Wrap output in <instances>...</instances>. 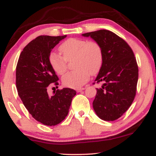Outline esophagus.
Here are the masks:
<instances>
[{"mask_svg": "<svg viewBox=\"0 0 156 156\" xmlns=\"http://www.w3.org/2000/svg\"><path fill=\"white\" fill-rule=\"evenodd\" d=\"M84 89L85 87H82V88H79L76 89V91H77V92H80V91H82V90H84Z\"/></svg>", "mask_w": 156, "mask_h": 156, "instance_id": "34e87169", "label": "esophagus"}]
</instances>
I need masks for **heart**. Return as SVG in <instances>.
<instances>
[{
	"label": "heart",
	"instance_id": "heart-1",
	"mask_svg": "<svg viewBox=\"0 0 156 156\" xmlns=\"http://www.w3.org/2000/svg\"><path fill=\"white\" fill-rule=\"evenodd\" d=\"M62 55L52 52L49 56V63L53 71L62 75L67 68V61L75 59L73 72H67L62 81L65 87L80 88L89 80L91 74L99 72L103 64V50L95 41L80 38H70L59 47Z\"/></svg>",
	"mask_w": 156,
	"mask_h": 156
}]
</instances>
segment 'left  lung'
Returning a JSON list of instances; mask_svg holds the SVG:
<instances>
[{"instance_id":"8db88e82","label":"left lung","mask_w":156,"mask_h":156,"mask_svg":"<svg viewBox=\"0 0 156 156\" xmlns=\"http://www.w3.org/2000/svg\"><path fill=\"white\" fill-rule=\"evenodd\" d=\"M82 35L91 37L103 50V64L95 80L102 86L97 89L93 108L102 120L115 121L129 109L135 98L138 79L136 57L127 42L112 31L99 30Z\"/></svg>"}]
</instances>
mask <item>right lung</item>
<instances>
[{
    "mask_svg": "<svg viewBox=\"0 0 156 156\" xmlns=\"http://www.w3.org/2000/svg\"><path fill=\"white\" fill-rule=\"evenodd\" d=\"M67 37L40 35L25 47L16 67V87L23 104L36 121L46 126L61 123L69 113L76 91L57 89L50 97L47 87L59 85L58 76L49 63L51 51Z\"/></svg>",
    "mask_w": 156,
    "mask_h": 156,
    "instance_id": "add662e5",
    "label": "right lung"
}]
</instances>
